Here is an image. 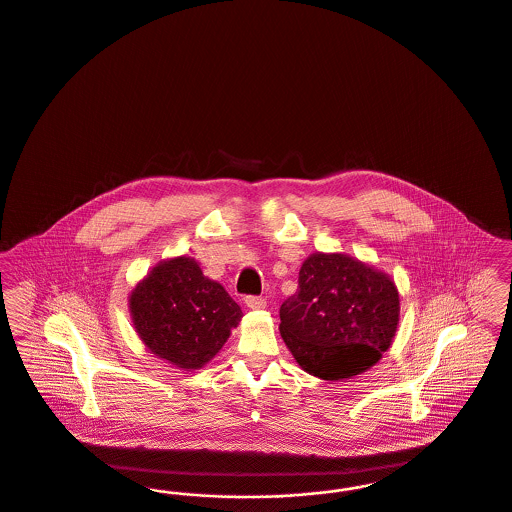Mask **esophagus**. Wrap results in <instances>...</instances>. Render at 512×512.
Returning a JSON list of instances; mask_svg holds the SVG:
<instances>
[{
  "label": "esophagus",
  "instance_id": "34e87169",
  "mask_svg": "<svg viewBox=\"0 0 512 512\" xmlns=\"http://www.w3.org/2000/svg\"><path fill=\"white\" fill-rule=\"evenodd\" d=\"M244 301L249 309H255V311H261V309L267 307V301L259 295H245Z\"/></svg>",
  "mask_w": 512,
  "mask_h": 512
}]
</instances>
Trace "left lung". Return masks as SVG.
Returning <instances> with one entry per match:
<instances>
[{"label": "left lung", "mask_w": 512, "mask_h": 512, "mask_svg": "<svg viewBox=\"0 0 512 512\" xmlns=\"http://www.w3.org/2000/svg\"><path fill=\"white\" fill-rule=\"evenodd\" d=\"M297 282L280 307V334L305 372L334 382L380 361L399 322L390 276L341 253H315Z\"/></svg>", "instance_id": "left-lung-1"}]
</instances>
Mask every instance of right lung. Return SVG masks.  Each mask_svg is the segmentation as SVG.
Segmentation results:
<instances>
[{"instance_id": "add662e5", "label": "right lung", "mask_w": 512, "mask_h": 512, "mask_svg": "<svg viewBox=\"0 0 512 512\" xmlns=\"http://www.w3.org/2000/svg\"><path fill=\"white\" fill-rule=\"evenodd\" d=\"M130 313L147 349L180 368H201L244 317L228 292L194 259L165 261L130 295Z\"/></svg>"}]
</instances>
